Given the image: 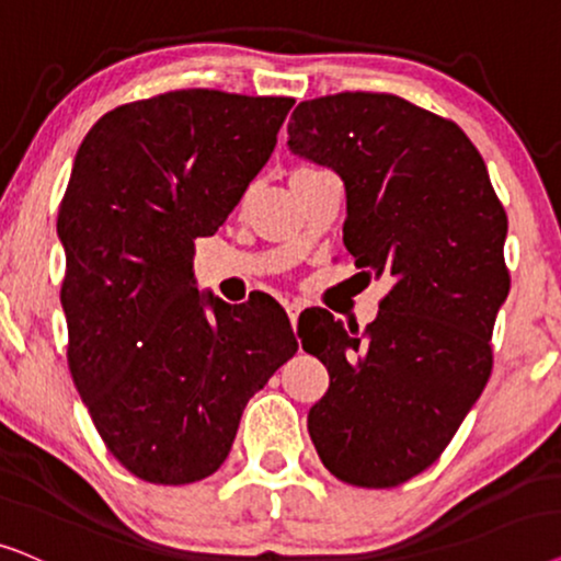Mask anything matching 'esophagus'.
<instances>
[{"label": "esophagus", "mask_w": 561, "mask_h": 561, "mask_svg": "<svg viewBox=\"0 0 561 561\" xmlns=\"http://www.w3.org/2000/svg\"><path fill=\"white\" fill-rule=\"evenodd\" d=\"M287 308V316H289V320H293V328H297V318H300V312H302V302H287L285 305Z\"/></svg>", "instance_id": "1"}]
</instances>
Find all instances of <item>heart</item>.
I'll list each match as a JSON object with an SVG mask.
<instances>
[{
  "mask_svg": "<svg viewBox=\"0 0 561 561\" xmlns=\"http://www.w3.org/2000/svg\"><path fill=\"white\" fill-rule=\"evenodd\" d=\"M300 171H312V169H300ZM300 171H295V174H300Z\"/></svg>",
  "mask_w": 561,
  "mask_h": 561,
  "instance_id": "b5f03b06",
  "label": "heart"
}]
</instances>
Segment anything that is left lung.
I'll list each match as a JSON object with an SVG mask.
<instances>
[{"instance_id":"obj_1","label":"left lung","mask_w":561,"mask_h":561,"mask_svg":"<svg viewBox=\"0 0 561 561\" xmlns=\"http://www.w3.org/2000/svg\"><path fill=\"white\" fill-rule=\"evenodd\" d=\"M287 133L343 179V245L362 274L392 279L364 331L325 310L300 331L331 375L310 438L341 482L394 488L442 457L488 385L507 215L465 130L402 96L300 102Z\"/></svg>"}]
</instances>
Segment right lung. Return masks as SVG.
<instances>
[{"instance_id": "add662e5", "label": "right lung", "mask_w": 561, "mask_h": 561, "mask_svg": "<svg viewBox=\"0 0 561 561\" xmlns=\"http://www.w3.org/2000/svg\"><path fill=\"white\" fill-rule=\"evenodd\" d=\"M293 104L176 89L110 110L73 159L58 210L66 358L104 446L138 480L218 472L245 402L295 356L279 305L203 297L192 272L194 241L241 203Z\"/></svg>"}]
</instances>
